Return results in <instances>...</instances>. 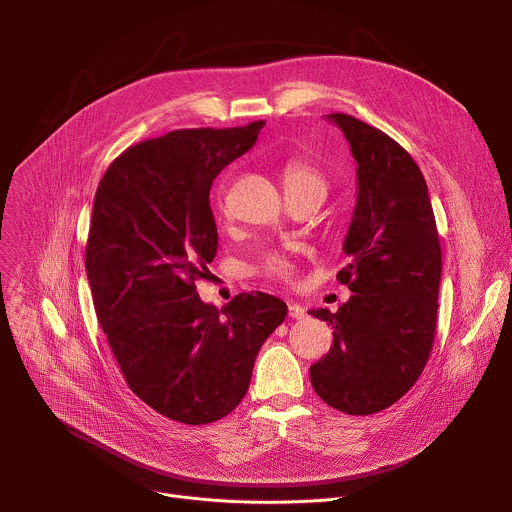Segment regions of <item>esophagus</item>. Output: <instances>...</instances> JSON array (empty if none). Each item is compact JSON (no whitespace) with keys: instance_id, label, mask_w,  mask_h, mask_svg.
I'll use <instances>...</instances> for the list:
<instances>
[{"instance_id":"esophagus-1","label":"esophagus","mask_w":512,"mask_h":512,"mask_svg":"<svg viewBox=\"0 0 512 512\" xmlns=\"http://www.w3.org/2000/svg\"><path fill=\"white\" fill-rule=\"evenodd\" d=\"M287 312H289V316L294 318V320H304V318L308 316V314H306V310H304L300 304H296V302H291V304H289Z\"/></svg>"}]
</instances>
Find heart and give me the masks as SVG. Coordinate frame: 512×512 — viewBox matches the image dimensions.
<instances>
[{
    "instance_id": "heart-1",
    "label": "heart",
    "mask_w": 512,
    "mask_h": 512,
    "mask_svg": "<svg viewBox=\"0 0 512 512\" xmlns=\"http://www.w3.org/2000/svg\"><path fill=\"white\" fill-rule=\"evenodd\" d=\"M281 176H283V184H285L287 194L298 192V190H308V188H318V190L326 192V176L322 174V170L316 164H312L304 158L287 160L283 164ZM259 269L265 275L279 277V279H289L291 275H294V263H291V259L281 251L265 253L263 259H261Z\"/></svg>"
}]
</instances>
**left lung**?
<instances>
[{
  "label": "left lung",
  "mask_w": 512,
  "mask_h": 512,
  "mask_svg": "<svg viewBox=\"0 0 512 512\" xmlns=\"http://www.w3.org/2000/svg\"><path fill=\"white\" fill-rule=\"evenodd\" d=\"M336 123L356 160V206L342 245L350 263L336 279L352 291L332 314V348L310 367L314 391L348 415H371L399 401L431 352L442 249L425 178L381 129L346 113Z\"/></svg>",
  "instance_id": "left-lung-1"
}]
</instances>
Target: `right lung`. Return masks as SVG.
<instances>
[{
    "label": "right lung",
    "mask_w": 512,
    "mask_h": 512,
    "mask_svg": "<svg viewBox=\"0 0 512 512\" xmlns=\"http://www.w3.org/2000/svg\"><path fill=\"white\" fill-rule=\"evenodd\" d=\"M263 125L141 141L107 168L95 194L85 267L99 324L129 389L180 423L229 415L259 348L287 316L285 302L263 291L218 310L194 283L218 247L212 180L253 148Z\"/></svg>",
    "instance_id": "right-lung-1"
}]
</instances>
